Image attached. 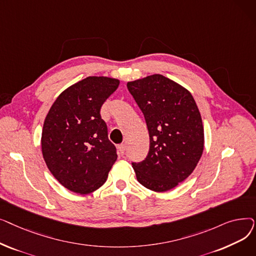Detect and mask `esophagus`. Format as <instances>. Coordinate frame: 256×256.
<instances>
[{
    "mask_svg": "<svg viewBox=\"0 0 256 256\" xmlns=\"http://www.w3.org/2000/svg\"><path fill=\"white\" fill-rule=\"evenodd\" d=\"M126 144H120V145H118V152H119V154H120L121 156H124V152H126Z\"/></svg>",
    "mask_w": 256,
    "mask_h": 256,
    "instance_id": "1",
    "label": "esophagus"
}]
</instances>
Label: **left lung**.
Segmentation results:
<instances>
[{
  "instance_id": "obj_1",
  "label": "left lung",
  "mask_w": 256,
  "mask_h": 256,
  "mask_svg": "<svg viewBox=\"0 0 256 256\" xmlns=\"http://www.w3.org/2000/svg\"><path fill=\"white\" fill-rule=\"evenodd\" d=\"M142 111L150 132V152L132 162L138 182L147 189L165 192L184 182L202 156V120L192 94L162 74L126 84Z\"/></svg>"
}]
</instances>
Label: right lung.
I'll return each mask as SVG.
<instances>
[{
    "label": "right lung",
    "mask_w": 256,
    "mask_h": 256,
    "mask_svg": "<svg viewBox=\"0 0 256 256\" xmlns=\"http://www.w3.org/2000/svg\"><path fill=\"white\" fill-rule=\"evenodd\" d=\"M119 80L88 76L63 91L46 117L42 148L48 170L70 191L89 194L108 178L117 152L100 108Z\"/></svg>",
    "instance_id": "right-lung-1"
}]
</instances>
